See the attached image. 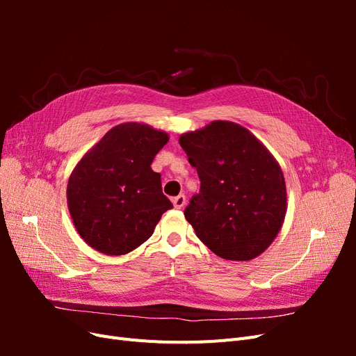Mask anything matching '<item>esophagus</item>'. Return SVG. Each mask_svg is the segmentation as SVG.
Returning <instances> with one entry per match:
<instances>
[{
  "mask_svg": "<svg viewBox=\"0 0 356 356\" xmlns=\"http://www.w3.org/2000/svg\"><path fill=\"white\" fill-rule=\"evenodd\" d=\"M172 203H174V207H175L177 209L184 208V204H186V196H184V195H178L177 197L172 199Z\"/></svg>",
  "mask_w": 356,
  "mask_h": 356,
  "instance_id": "esophagus-1",
  "label": "esophagus"
}]
</instances>
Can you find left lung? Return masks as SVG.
<instances>
[{"label": "left lung", "mask_w": 356, "mask_h": 356, "mask_svg": "<svg viewBox=\"0 0 356 356\" xmlns=\"http://www.w3.org/2000/svg\"><path fill=\"white\" fill-rule=\"evenodd\" d=\"M200 178L199 195L186 208L197 238L224 260L250 261L263 254L286 213L282 169L243 126L215 120L179 136Z\"/></svg>", "instance_id": "1"}]
</instances>
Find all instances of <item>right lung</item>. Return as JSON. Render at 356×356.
Segmentation results:
<instances>
[{
    "label": "right lung",
    "instance_id": "add662e5",
    "mask_svg": "<svg viewBox=\"0 0 356 356\" xmlns=\"http://www.w3.org/2000/svg\"><path fill=\"white\" fill-rule=\"evenodd\" d=\"M169 135L141 122L117 124L72 169L67 202L81 239L106 255H124L153 234L172 208L154 156Z\"/></svg>",
    "mask_w": 356,
    "mask_h": 356
}]
</instances>
